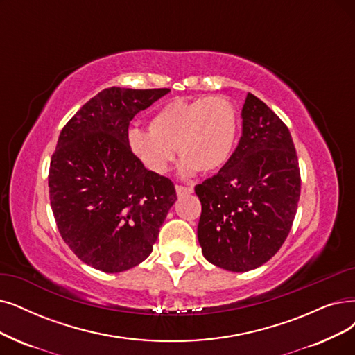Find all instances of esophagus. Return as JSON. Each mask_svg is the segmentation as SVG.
I'll return each instance as SVG.
<instances>
[{
    "instance_id": "34e87169",
    "label": "esophagus",
    "mask_w": 355,
    "mask_h": 355,
    "mask_svg": "<svg viewBox=\"0 0 355 355\" xmlns=\"http://www.w3.org/2000/svg\"><path fill=\"white\" fill-rule=\"evenodd\" d=\"M176 193L178 196H185V195H189L193 192V188L192 187H182V185H176Z\"/></svg>"
}]
</instances>
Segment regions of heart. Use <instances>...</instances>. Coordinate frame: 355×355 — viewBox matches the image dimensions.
I'll return each mask as SVG.
<instances>
[{"label": "heart", "mask_w": 355, "mask_h": 355, "mask_svg": "<svg viewBox=\"0 0 355 355\" xmlns=\"http://www.w3.org/2000/svg\"><path fill=\"white\" fill-rule=\"evenodd\" d=\"M239 135V116L224 96L175 98L154 112L148 132L132 128L128 147L151 173L164 175L175 159L182 157L180 173L216 172L229 162Z\"/></svg>", "instance_id": "1"}]
</instances>
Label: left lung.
Segmentation results:
<instances>
[{"label": "left lung", "mask_w": 355, "mask_h": 355, "mask_svg": "<svg viewBox=\"0 0 355 355\" xmlns=\"http://www.w3.org/2000/svg\"><path fill=\"white\" fill-rule=\"evenodd\" d=\"M239 144L217 175L195 187L202 205L198 240L204 258L232 272L271 259L291 230L300 168L287 125L249 93Z\"/></svg>", "instance_id": "obj_1"}]
</instances>
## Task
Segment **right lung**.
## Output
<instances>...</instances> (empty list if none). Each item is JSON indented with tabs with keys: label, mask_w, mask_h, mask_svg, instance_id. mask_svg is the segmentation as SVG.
Segmentation results:
<instances>
[{
	"label": "right lung",
	"mask_w": 355,
	"mask_h": 355,
	"mask_svg": "<svg viewBox=\"0 0 355 355\" xmlns=\"http://www.w3.org/2000/svg\"><path fill=\"white\" fill-rule=\"evenodd\" d=\"M168 89L110 87L62 128L49 167V200L68 248L98 271L115 274L148 258L173 182L151 173L128 147L130 122Z\"/></svg>",
	"instance_id": "1"
}]
</instances>
